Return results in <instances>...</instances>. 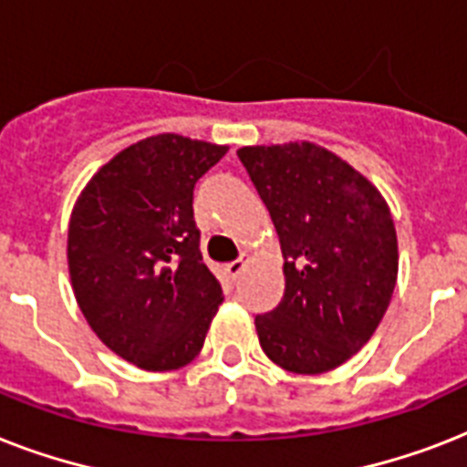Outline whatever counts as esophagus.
<instances>
[{
  "label": "esophagus",
  "instance_id": "34e87169",
  "mask_svg": "<svg viewBox=\"0 0 467 467\" xmlns=\"http://www.w3.org/2000/svg\"><path fill=\"white\" fill-rule=\"evenodd\" d=\"M247 264H249V254H242L240 259H234V262H230L225 266V271H227V276L230 278H237L242 274V271L247 269Z\"/></svg>",
  "mask_w": 467,
  "mask_h": 467
}]
</instances>
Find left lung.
<instances>
[{
    "label": "left lung",
    "instance_id": "1",
    "mask_svg": "<svg viewBox=\"0 0 467 467\" xmlns=\"http://www.w3.org/2000/svg\"><path fill=\"white\" fill-rule=\"evenodd\" d=\"M284 254L285 291L254 325L281 368L317 376L348 361L380 325L398 281L390 208L351 164L315 142L240 148Z\"/></svg>",
    "mask_w": 467,
    "mask_h": 467
}]
</instances>
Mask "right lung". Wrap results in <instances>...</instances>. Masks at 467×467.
<instances>
[{
    "mask_svg": "<svg viewBox=\"0 0 467 467\" xmlns=\"http://www.w3.org/2000/svg\"><path fill=\"white\" fill-rule=\"evenodd\" d=\"M225 145L161 133L106 161L77 198L67 264L99 339L145 370H174L203 348L223 288L201 256L193 186Z\"/></svg>",
    "mask_w": 467,
    "mask_h": 467,
    "instance_id": "obj_1",
    "label": "right lung"
}]
</instances>
